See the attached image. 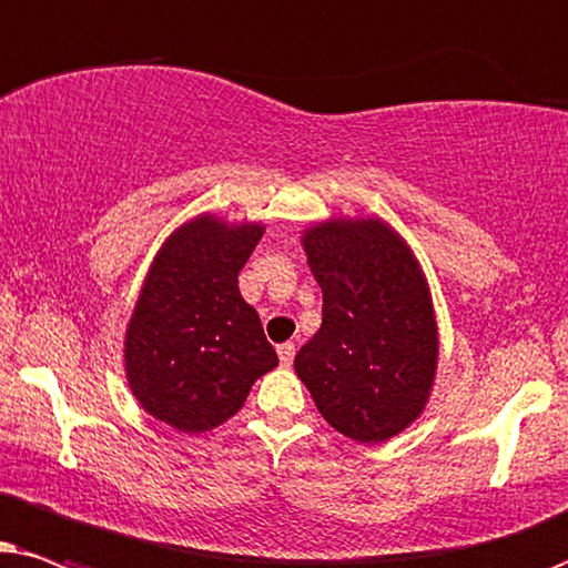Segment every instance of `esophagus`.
Returning <instances> with one entry per match:
<instances>
[{
  "instance_id": "esophagus-1",
  "label": "esophagus",
  "mask_w": 568,
  "mask_h": 568,
  "mask_svg": "<svg viewBox=\"0 0 568 568\" xmlns=\"http://www.w3.org/2000/svg\"><path fill=\"white\" fill-rule=\"evenodd\" d=\"M277 355H280V363H283V366H291L293 355H296V345H293V343L277 345Z\"/></svg>"
}]
</instances>
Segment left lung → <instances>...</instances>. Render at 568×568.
<instances>
[{
    "label": "left lung",
    "mask_w": 568,
    "mask_h": 568,
    "mask_svg": "<svg viewBox=\"0 0 568 568\" xmlns=\"http://www.w3.org/2000/svg\"><path fill=\"white\" fill-rule=\"evenodd\" d=\"M301 244L324 304L322 327L293 361L298 379L339 434L387 442L418 418L434 387L438 329L426 275L379 217H329Z\"/></svg>",
    "instance_id": "8db88e82"
}]
</instances>
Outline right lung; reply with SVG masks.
Masks as SVG:
<instances>
[{"label":"right lung","instance_id":"obj_1","mask_svg":"<svg viewBox=\"0 0 568 568\" xmlns=\"http://www.w3.org/2000/svg\"><path fill=\"white\" fill-rule=\"evenodd\" d=\"M262 223L200 215L165 239L150 264L124 339L132 395L181 434H202L241 410L252 384L277 366L239 272Z\"/></svg>","mask_w":568,"mask_h":568}]
</instances>
